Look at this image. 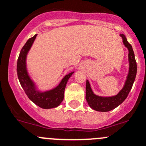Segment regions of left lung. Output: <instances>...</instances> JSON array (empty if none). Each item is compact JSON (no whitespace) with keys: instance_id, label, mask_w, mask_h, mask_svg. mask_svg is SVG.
Here are the masks:
<instances>
[{"instance_id":"left-lung-1","label":"left lung","mask_w":146,"mask_h":146,"mask_svg":"<svg viewBox=\"0 0 146 146\" xmlns=\"http://www.w3.org/2000/svg\"><path fill=\"white\" fill-rule=\"evenodd\" d=\"M121 36L123 38V42L126 47L129 49V70L125 82L124 88L120 91L117 95L111 98H102L97 96L93 93L90 87L89 81L86 83V100L88 104L92 109L101 112H107L121 104L127 98L129 93L132 87L137 74V62L135 58V54L130 44H129L125 35L121 34Z\"/></svg>"}]
</instances>
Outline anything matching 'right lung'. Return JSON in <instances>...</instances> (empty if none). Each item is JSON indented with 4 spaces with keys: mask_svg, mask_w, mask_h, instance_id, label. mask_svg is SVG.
I'll use <instances>...</instances> for the list:
<instances>
[{
    "mask_svg": "<svg viewBox=\"0 0 146 146\" xmlns=\"http://www.w3.org/2000/svg\"><path fill=\"white\" fill-rule=\"evenodd\" d=\"M36 36L37 35H35L33 37L29 38L21 49L17 60V73L21 86L23 88L29 99L41 108H52L57 107L61 103L62 101L63 100L65 86L69 78L73 73L66 75L63 79L62 80L60 84L51 91L44 93H39L35 91L33 81L28 76L26 70L25 59L27 52L32 46Z\"/></svg>",
    "mask_w": 146,
    "mask_h": 146,
    "instance_id": "1",
    "label": "right lung"
}]
</instances>
